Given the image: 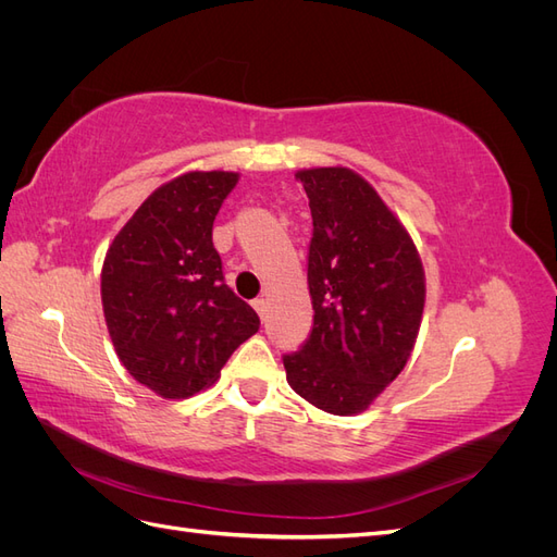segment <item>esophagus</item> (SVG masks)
I'll return each instance as SVG.
<instances>
[{
	"mask_svg": "<svg viewBox=\"0 0 557 557\" xmlns=\"http://www.w3.org/2000/svg\"><path fill=\"white\" fill-rule=\"evenodd\" d=\"M252 309H256V311L260 313V318L264 320V315H267V311H269V301H267L264 297H260V299L252 301Z\"/></svg>",
	"mask_w": 557,
	"mask_h": 557,
	"instance_id": "1",
	"label": "esophagus"
}]
</instances>
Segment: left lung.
I'll list each match as a JSON object with an SVG mask.
<instances>
[{"instance_id": "left-lung-1", "label": "left lung", "mask_w": 557, "mask_h": 557, "mask_svg": "<svg viewBox=\"0 0 557 557\" xmlns=\"http://www.w3.org/2000/svg\"><path fill=\"white\" fill-rule=\"evenodd\" d=\"M309 197V342L283 358L285 379L313 407L356 416L407 367L423 320L425 269L399 218L348 166L295 174Z\"/></svg>"}]
</instances>
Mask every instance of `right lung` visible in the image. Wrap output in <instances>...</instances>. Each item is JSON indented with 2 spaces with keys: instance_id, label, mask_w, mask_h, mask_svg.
<instances>
[{
  "instance_id": "1",
  "label": "right lung",
  "mask_w": 557,
  "mask_h": 557,
  "mask_svg": "<svg viewBox=\"0 0 557 557\" xmlns=\"http://www.w3.org/2000/svg\"><path fill=\"white\" fill-rule=\"evenodd\" d=\"M237 172H185L162 183L115 234L102 264L109 336L134 381L162 399L213 385L260 318L223 281L213 221Z\"/></svg>"
}]
</instances>
